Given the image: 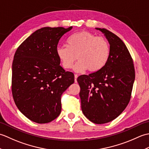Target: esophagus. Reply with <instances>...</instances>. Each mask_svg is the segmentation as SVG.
Listing matches in <instances>:
<instances>
[{
    "label": "esophagus",
    "instance_id": "obj_1",
    "mask_svg": "<svg viewBox=\"0 0 149 149\" xmlns=\"http://www.w3.org/2000/svg\"><path fill=\"white\" fill-rule=\"evenodd\" d=\"M74 77H75V83H77V77H78V75L77 74H75V75H74Z\"/></svg>",
    "mask_w": 149,
    "mask_h": 149
}]
</instances>
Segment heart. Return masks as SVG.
<instances>
[{"mask_svg":"<svg viewBox=\"0 0 149 149\" xmlns=\"http://www.w3.org/2000/svg\"><path fill=\"white\" fill-rule=\"evenodd\" d=\"M68 46H58L56 56L63 68L70 69L76 59L75 72L87 69L90 72L100 70L109 59L110 49L106 38L97 36L89 31H80L72 34L67 40Z\"/></svg>","mask_w":149,"mask_h":149,"instance_id":"1","label":"heart"}]
</instances>
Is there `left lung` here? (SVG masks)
I'll list each match as a JSON object with an SVG mask.
<instances>
[{"instance_id":"obj_1","label":"left lung","mask_w":149,"mask_h":149,"mask_svg":"<svg viewBox=\"0 0 149 149\" xmlns=\"http://www.w3.org/2000/svg\"><path fill=\"white\" fill-rule=\"evenodd\" d=\"M110 45L109 59L102 68L88 75H80L81 109L91 122L102 124L112 121L130 101L135 79L133 60L127 47L116 34L104 28Z\"/></svg>"}]
</instances>
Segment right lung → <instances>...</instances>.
<instances>
[{"mask_svg":"<svg viewBox=\"0 0 149 149\" xmlns=\"http://www.w3.org/2000/svg\"><path fill=\"white\" fill-rule=\"evenodd\" d=\"M72 27H43L24 40L12 65L11 90L15 103L27 118L38 123L56 119L61 111L63 93L74 83L56 56L59 40Z\"/></svg>","mask_w":149,"mask_h":149,"instance_id":"obj_1","label":"right lung"}]
</instances>
